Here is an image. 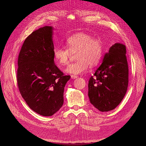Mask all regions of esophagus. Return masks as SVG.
I'll return each instance as SVG.
<instances>
[{"instance_id":"1","label":"esophagus","mask_w":146,"mask_h":146,"mask_svg":"<svg viewBox=\"0 0 146 146\" xmlns=\"http://www.w3.org/2000/svg\"><path fill=\"white\" fill-rule=\"evenodd\" d=\"M77 77H78L77 76H74V75H72V76H71V78H72V79H76Z\"/></svg>"}]
</instances>
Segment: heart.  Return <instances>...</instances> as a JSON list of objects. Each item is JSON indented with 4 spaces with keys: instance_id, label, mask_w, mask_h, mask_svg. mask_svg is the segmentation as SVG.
<instances>
[{
    "instance_id": "obj_1",
    "label": "heart",
    "mask_w": 146,
    "mask_h": 146,
    "mask_svg": "<svg viewBox=\"0 0 146 146\" xmlns=\"http://www.w3.org/2000/svg\"><path fill=\"white\" fill-rule=\"evenodd\" d=\"M66 46L54 48V58L60 67L67 64L70 53H75L77 60L65 69L66 73L79 75L85 72L89 65L91 67L98 64L104 54L103 43L91 35L84 32L74 34L66 39Z\"/></svg>"
}]
</instances>
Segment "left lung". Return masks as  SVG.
Segmentation results:
<instances>
[{
    "mask_svg": "<svg viewBox=\"0 0 146 146\" xmlns=\"http://www.w3.org/2000/svg\"><path fill=\"white\" fill-rule=\"evenodd\" d=\"M129 83L126 47L115 43L104 55L102 63L90 77L88 96L100 111L114 110L124 98Z\"/></svg>",
    "mask_w": 146,
    "mask_h": 146,
    "instance_id": "8db88e82",
    "label": "left lung"
}]
</instances>
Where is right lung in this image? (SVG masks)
<instances>
[{
	"instance_id": "obj_1",
	"label": "right lung",
	"mask_w": 146,
	"mask_h": 146,
	"mask_svg": "<svg viewBox=\"0 0 146 146\" xmlns=\"http://www.w3.org/2000/svg\"><path fill=\"white\" fill-rule=\"evenodd\" d=\"M53 28L45 26L25 39L17 61V83L22 97L33 111L50 116L63 104L64 76L55 64Z\"/></svg>"
}]
</instances>
